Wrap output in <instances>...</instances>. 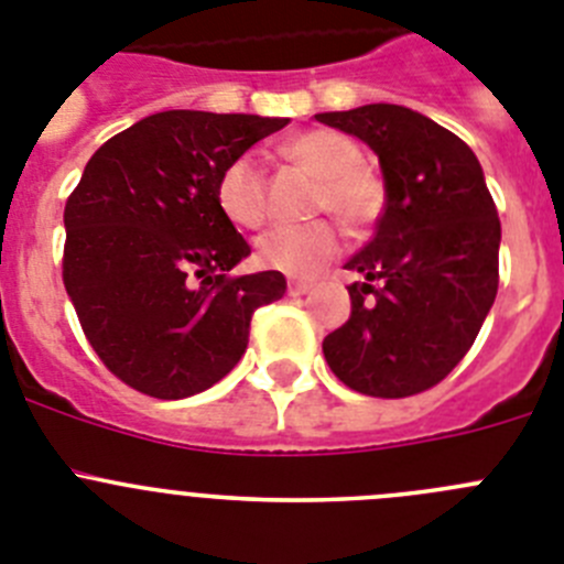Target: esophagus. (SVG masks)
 I'll return each mask as SVG.
<instances>
[{
    "label": "esophagus",
    "mask_w": 564,
    "mask_h": 564,
    "mask_svg": "<svg viewBox=\"0 0 564 564\" xmlns=\"http://www.w3.org/2000/svg\"><path fill=\"white\" fill-rule=\"evenodd\" d=\"M313 288V282H307V279H291L288 282V293L291 296H302V293H307Z\"/></svg>",
    "instance_id": "34e87169"
}]
</instances>
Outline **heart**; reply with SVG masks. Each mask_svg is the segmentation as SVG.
<instances>
[{"instance_id":"heart-1","label":"heart","mask_w":564,"mask_h":564,"mask_svg":"<svg viewBox=\"0 0 564 564\" xmlns=\"http://www.w3.org/2000/svg\"><path fill=\"white\" fill-rule=\"evenodd\" d=\"M293 163L318 174L313 208L333 212L350 231L367 228L383 206V186L361 163V149L336 129H307L285 143ZM217 206L239 228H259L268 220V177L253 154H237L217 177ZM341 234L333 220L279 226L257 242L259 265L305 276L336 257Z\"/></svg>"}]
</instances>
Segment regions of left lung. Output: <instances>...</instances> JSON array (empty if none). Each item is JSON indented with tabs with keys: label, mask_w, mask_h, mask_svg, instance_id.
I'll return each mask as SVG.
<instances>
[{
	"label": "left lung",
	"mask_w": 564,
	"mask_h": 564,
	"mask_svg": "<svg viewBox=\"0 0 564 564\" xmlns=\"http://www.w3.org/2000/svg\"><path fill=\"white\" fill-rule=\"evenodd\" d=\"M316 121L378 154L387 206L376 237L347 262L350 318L322 341L350 390L406 398L455 370L500 285V217L475 152L398 104L322 112Z\"/></svg>",
	"instance_id": "obj_1"
}]
</instances>
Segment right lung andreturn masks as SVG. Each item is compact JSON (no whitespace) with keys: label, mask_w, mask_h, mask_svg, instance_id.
Returning a JSON list of instances; mask_svg holds the SVG:
<instances>
[{"label":"right lung","mask_w":564,"mask_h":564,"mask_svg":"<svg viewBox=\"0 0 564 564\" xmlns=\"http://www.w3.org/2000/svg\"><path fill=\"white\" fill-rule=\"evenodd\" d=\"M288 118L169 109L109 138L64 206L62 276L93 350L143 395L177 401L237 367L279 271L231 276L251 253L217 206L228 161Z\"/></svg>","instance_id":"obj_1"}]
</instances>
